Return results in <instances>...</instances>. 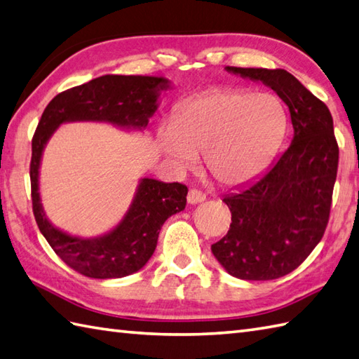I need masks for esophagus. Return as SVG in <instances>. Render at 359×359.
Segmentation results:
<instances>
[{
	"mask_svg": "<svg viewBox=\"0 0 359 359\" xmlns=\"http://www.w3.org/2000/svg\"><path fill=\"white\" fill-rule=\"evenodd\" d=\"M187 201H188V203H199V202H203V201H205V194H203L202 191H199V189L191 188V189H189V191H188Z\"/></svg>",
	"mask_w": 359,
	"mask_h": 359,
	"instance_id": "1",
	"label": "esophagus"
}]
</instances>
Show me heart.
Returning <instances> with one entry per match:
<instances>
[{"label":"heart","instance_id":"b5f03b06","mask_svg":"<svg viewBox=\"0 0 359 359\" xmlns=\"http://www.w3.org/2000/svg\"><path fill=\"white\" fill-rule=\"evenodd\" d=\"M287 133V112L266 93L212 89L179 106L160 148L180 168H191L205 152L210 174L222 185H241L262 172Z\"/></svg>","mask_w":359,"mask_h":359}]
</instances>
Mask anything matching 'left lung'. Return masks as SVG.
<instances>
[{"label":"left lung","instance_id":"1","mask_svg":"<svg viewBox=\"0 0 359 359\" xmlns=\"http://www.w3.org/2000/svg\"><path fill=\"white\" fill-rule=\"evenodd\" d=\"M226 71L276 90L288 106L294 137L270 171L224 197L230 230L211 251L234 278L278 279L306 261L329 224L339 160L333 118L325 103L284 69Z\"/></svg>","mask_w":359,"mask_h":359}]
</instances>
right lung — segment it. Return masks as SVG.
<instances>
[{"instance_id": "obj_1", "label": "right lung", "mask_w": 359, "mask_h": 359, "mask_svg": "<svg viewBox=\"0 0 359 359\" xmlns=\"http://www.w3.org/2000/svg\"><path fill=\"white\" fill-rule=\"evenodd\" d=\"M166 88L165 79L103 75L53 97L38 121L29 170L35 222L57 256L83 276L111 279L139 271L154 253L165 220L185 208L188 188L179 182L143 179L116 230L98 239L72 238L48 222L40 203L38 168L44 144L63 121L104 120L120 126H147L148 117L157 109L158 93Z\"/></svg>"}]
</instances>
